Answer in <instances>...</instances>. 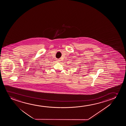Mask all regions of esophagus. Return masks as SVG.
Segmentation results:
<instances>
[{
    "label": "esophagus",
    "mask_w": 126,
    "mask_h": 126,
    "mask_svg": "<svg viewBox=\"0 0 126 126\" xmlns=\"http://www.w3.org/2000/svg\"><path fill=\"white\" fill-rule=\"evenodd\" d=\"M57 62H60V60L58 59V60H57Z\"/></svg>",
    "instance_id": "obj_1"
}]
</instances>
